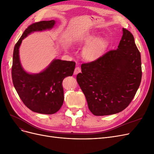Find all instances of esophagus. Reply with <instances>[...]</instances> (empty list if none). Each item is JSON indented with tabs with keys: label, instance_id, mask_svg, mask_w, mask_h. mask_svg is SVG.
<instances>
[{
	"label": "esophagus",
	"instance_id": "34e87169",
	"mask_svg": "<svg viewBox=\"0 0 154 154\" xmlns=\"http://www.w3.org/2000/svg\"><path fill=\"white\" fill-rule=\"evenodd\" d=\"M81 72V69H80V67H77L75 68V69H74V74H78L79 72Z\"/></svg>",
	"mask_w": 154,
	"mask_h": 154
}]
</instances>
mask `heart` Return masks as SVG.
I'll list each match as a JSON object with an SVG mask.
<instances>
[{"label": "heart", "mask_w": 154, "mask_h": 154, "mask_svg": "<svg viewBox=\"0 0 154 154\" xmlns=\"http://www.w3.org/2000/svg\"><path fill=\"white\" fill-rule=\"evenodd\" d=\"M80 44L87 47L83 51V57L88 61H95L100 58L106 49L107 42L96 35H88L83 38Z\"/></svg>", "instance_id": "heart-1"}]
</instances>
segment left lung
Returning a JSON list of instances; mask_svg holds the SVG:
<instances>
[{
    "label": "left lung",
    "instance_id": "obj_1",
    "mask_svg": "<svg viewBox=\"0 0 154 154\" xmlns=\"http://www.w3.org/2000/svg\"><path fill=\"white\" fill-rule=\"evenodd\" d=\"M81 68L77 82L95 116L114 114L125 109L141 81V54L134 36L125 28L117 49L82 63Z\"/></svg>",
    "mask_w": 154,
    "mask_h": 154
}]
</instances>
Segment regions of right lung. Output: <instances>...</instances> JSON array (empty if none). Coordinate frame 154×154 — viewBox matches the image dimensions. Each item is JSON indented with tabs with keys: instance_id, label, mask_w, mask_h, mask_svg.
Listing matches in <instances>:
<instances>
[{
	"instance_id": "right-lung-1",
	"label": "right lung",
	"mask_w": 154,
	"mask_h": 154,
	"mask_svg": "<svg viewBox=\"0 0 154 154\" xmlns=\"http://www.w3.org/2000/svg\"><path fill=\"white\" fill-rule=\"evenodd\" d=\"M55 21H40L28 26L15 45L11 76L13 85L24 104L35 112L53 114L63 105L62 82L73 74L76 63L55 59L44 71L29 74L23 69L19 58V47L22 40L34 31L51 29Z\"/></svg>"
}]
</instances>
